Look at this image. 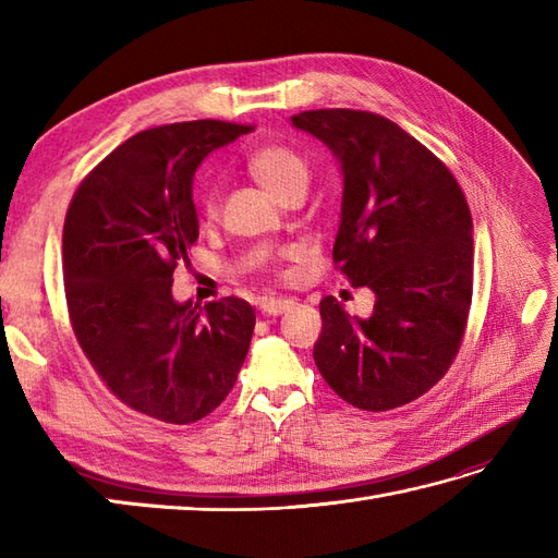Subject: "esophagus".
I'll return each mask as SVG.
<instances>
[{
    "mask_svg": "<svg viewBox=\"0 0 558 558\" xmlns=\"http://www.w3.org/2000/svg\"><path fill=\"white\" fill-rule=\"evenodd\" d=\"M292 304L294 302L288 298H264L260 300V312L268 316H280V314H286Z\"/></svg>",
    "mask_w": 558,
    "mask_h": 558,
    "instance_id": "34e87169",
    "label": "esophagus"
}]
</instances>
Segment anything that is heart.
I'll return each instance as SVG.
<instances>
[{
  "mask_svg": "<svg viewBox=\"0 0 558 558\" xmlns=\"http://www.w3.org/2000/svg\"><path fill=\"white\" fill-rule=\"evenodd\" d=\"M246 168L270 194L286 198L290 192L306 189L312 180V165L304 153L288 144H264L246 156ZM218 192L210 189L204 196V216L213 220L218 216Z\"/></svg>",
  "mask_w": 558,
  "mask_h": 558,
  "instance_id": "heart-1",
  "label": "heart"
}]
</instances>
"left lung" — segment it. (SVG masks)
<instances>
[{
  "mask_svg": "<svg viewBox=\"0 0 558 558\" xmlns=\"http://www.w3.org/2000/svg\"><path fill=\"white\" fill-rule=\"evenodd\" d=\"M292 124L342 165L336 268L376 294L369 318L324 298L314 362L326 384L366 412L393 410L441 381L472 304V216L446 165L381 114L306 110Z\"/></svg>",
  "mask_w": 558,
  "mask_h": 558,
  "instance_id": "8db88e82",
  "label": "left lung"
}]
</instances>
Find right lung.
<instances>
[{
    "instance_id": "right-lung-1",
    "label": "right lung",
    "mask_w": 558,
    "mask_h": 558,
    "mask_svg": "<svg viewBox=\"0 0 558 558\" xmlns=\"http://www.w3.org/2000/svg\"><path fill=\"white\" fill-rule=\"evenodd\" d=\"M220 120L146 129L93 168L62 234L71 328L102 384L146 417L204 420L228 398L256 314L240 298L177 304L172 272L198 240L194 172L213 148L246 134Z\"/></svg>"
}]
</instances>
